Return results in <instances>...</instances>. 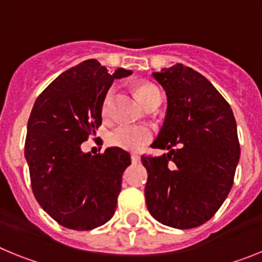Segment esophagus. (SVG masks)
I'll return each mask as SVG.
<instances>
[{"label": "esophagus", "mask_w": 262, "mask_h": 262, "mask_svg": "<svg viewBox=\"0 0 262 262\" xmlns=\"http://www.w3.org/2000/svg\"><path fill=\"white\" fill-rule=\"evenodd\" d=\"M131 160H133L134 164H138V163H140V156L136 154H133L131 155Z\"/></svg>", "instance_id": "1"}]
</instances>
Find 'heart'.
<instances>
[{
  "instance_id": "1",
  "label": "heart",
  "mask_w": 262,
  "mask_h": 262,
  "mask_svg": "<svg viewBox=\"0 0 262 262\" xmlns=\"http://www.w3.org/2000/svg\"><path fill=\"white\" fill-rule=\"evenodd\" d=\"M160 92L156 86L151 84H143L138 86V96L142 99V102L147 103L155 94ZM114 98V89L111 88L106 92L105 97L102 99V110L103 117H107L110 114L111 103ZM152 129L147 126H131V124H120L117 128H114L108 134L107 142L113 147L122 148L127 151H139L143 147L148 144L152 140Z\"/></svg>"
}]
</instances>
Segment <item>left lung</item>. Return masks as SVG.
Returning a JSON list of instances; mask_svg holds the SVG:
<instances>
[{
    "instance_id": "left-lung-1",
    "label": "left lung",
    "mask_w": 262,
    "mask_h": 262,
    "mask_svg": "<svg viewBox=\"0 0 262 262\" xmlns=\"http://www.w3.org/2000/svg\"><path fill=\"white\" fill-rule=\"evenodd\" d=\"M168 107L152 148L142 156L148 172L145 202L160 223L187 230L211 219L230 193L240 159L230 105L205 76L184 64L152 73Z\"/></svg>"
}]
</instances>
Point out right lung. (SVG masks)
I'll list each match as a JSON object with an SVG mask.
<instances>
[{
	"label": "right lung",
	"mask_w": 262,
	"mask_h": 262,
	"mask_svg": "<svg viewBox=\"0 0 262 262\" xmlns=\"http://www.w3.org/2000/svg\"><path fill=\"white\" fill-rule=\"evenodd\" d=\"M131 73H108L97 60H85L53 80L34 103L25 144L32 193L62 227L93 230L114 215L131 156L118 147L92 156L81 144L102 123V99L113 81Z\"/></svg>",
	"instance_id": "1"
}]
</instances>
